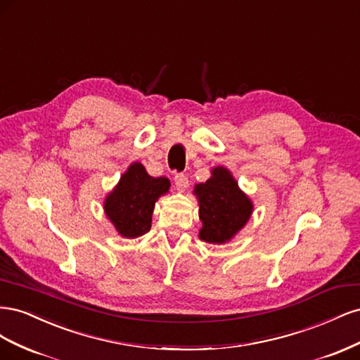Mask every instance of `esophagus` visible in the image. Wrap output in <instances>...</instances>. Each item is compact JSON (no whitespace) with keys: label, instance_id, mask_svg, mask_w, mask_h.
<instances>
[{"label":"esophagus","instance_id":"34e87169","mask_svg":"<svg viewBox=\"0 0 360 360\" xmlns=\"http://www.w3.org/2000/svg\"><path fill=\"white\" fill-rule=\"evenodd\" d=\"M174 181H176V186L180 191H184L189 186V179L184 172H177L176 176H174Z\"/></svg>","mask_w":360,"mask_h":360}]
</instances>
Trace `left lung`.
Masks as SVG:
<instances>
[{
  "label": "left lung",
  "mask_w": 360,
  "mask_h": 360,
  "mask_svg": "<svg viewBox=\"0 0 360 360\" xmlns=\"http://www.w3.org/2000/svg\"><path fill=\"white\" fill-rule=\"evenodd\" d=\"M212 179L195 186L200 202L201 240L221 245L240 231L252 213V202L238 189L230 171L217 167Z\"/></svg>",
  "instance_id": "1"
}]
</instances>
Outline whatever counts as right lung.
<instances>
[{
	"label": "right lung",
	"mask_w": 360,
	"mask_h": 360,
	"mask_svg": "<svg viewBox=\"0 0 360 360\" xmlns=\"http://www.w3.org/2000/svg\"><path fill=\"white\" fill-rule=\"evenodd\" d=\"M169 184L168 179L151 177L141 163H132L105 201V212L117 231L127 238L148 233L155 202Z\"/></svg>",
	"instance_id": "obj_1"
}]
</instances>
